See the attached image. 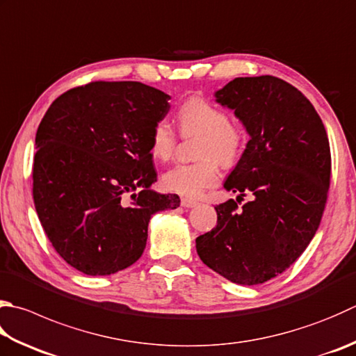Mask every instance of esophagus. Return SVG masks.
<instances>
[{"instance_id":"esophagus-1","label":"esophagus","mask_w":356,"mask_h":356,"mask_svg":"<svg viewBox=\"0 0 356 356\" xmlns=\"http://www.w3.org/2000/svg\"><path fill=\"white\" fill-rule=\"evenodd\" d=\"M198 204V201L191 200V198H181V206L183 207H195Z\"/></svg>"}]
</instances>
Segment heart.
Returning <instances> with one entry per match:
<instances>
[{
  "label": "heart",
  "instance_id": "b5f03b06",
  "mask_svg": "<svg viewBox=\"0 0 356 356\" xmlns=\"http://www.w3.org/2000/svg\"><path fill=\"white\" fill-rule=\"evenodd\" d=\"M183 136L201 135L197 158L192 164H178L163 175L165 191L183 197H198L207 187L218 183V164L232 167L245 149V131L229 122V115L203 97H191L177 111ZM177 135L167 120H158L150 133V155L165 163L175 152Z\"/></svg>",
  "mask_w": 356,
  "mask_h": 356
}]
</instances>
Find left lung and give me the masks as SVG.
<instances>
[{
    "label": "left lung",
    "instance_id": "left-lung-1",
    "mask_svg": "<svg viewBox=\"0 0 356 356\" xmlns=\"http://www.w3.org/2000/svg\"><path fill=\"white\" fill-rule=\"evenodd\" d=\"M216 97L251 136L225 187L240 193L237 201L254 198L216 206L217 226L197 237V252L231 282L259 285L290 268L316 234L330 187V144L310 100L282 79L237 77Z\"/></svg>",
    "mask_w": 356,
    "mask_h": 356
}]
</instances>
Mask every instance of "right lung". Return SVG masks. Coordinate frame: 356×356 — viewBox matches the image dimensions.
I'll list each match as a JSON object with an SVG mask.
<instances>
[{
    "label": "right lung",
    "instance_id": "add662e5",
    "mask_svg": "<svg viewBox=\"0 0 356 356\" xmlns=\"http://www.w3.org/2000/svg\"><path fill=\"white\" fill-rule=\"evenodd\" d=\"M170 96L140 82H91L54 100L38 125L32 197L66 264L110 276L135 264L153 213L179 197L150 189V133Z\"/></svg>",
    "mask_w": 356,
    "mask_h": 356
}]
</instances>
